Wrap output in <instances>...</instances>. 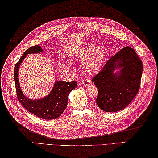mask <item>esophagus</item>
I'll use <instances>...</instances> for the list:
<instances>
[{
	"label": "esophagus",
	"instance_id": "obj_1",
	"mask_svg": "<svg viewBox=\"0 0 158 158\" xmlns=\"http://www.w3.org/2000/svg\"><path fill=\"white\" fill-rule=\"evenodd\" d=\"M82 85H84V86H89L91 85V82L89 81H85L82 82Z\"/></svg>",
	"mask_w": 158,
	"mask_h": 158
}]
</instances>
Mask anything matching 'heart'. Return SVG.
<instances>
[{"label": "heart", "mask_w": 158, "mask_h": 158, "mask_svg": "<svg viewBox=\"0 0 158 158\" xmlns=\"http://www.w3.org/2000/svg\"><path fill=\"white\" fill-rule=\"evenodd\" d=\"M72 56L82 62V69L90 76L100 72L106 62L107 48L103 45L97 46L96 44L87 43L81 48L72 51ZM67 66H65V68Z\"/></svg>", "instance_id": "b5f03b06"}]
</instances>
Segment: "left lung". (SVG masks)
Returning <instances> with one entry per match:
<instances>
[{
  "instance_id": "obj_1",
  "label": "left lung",
  "mask_w": 158,
  "mask_h": 158,
  "mask_svg": "<svg viewBox=\"0 0 158 158\" xmlns=\"http://www.w3.org/2000/svg\"><path fill=\"white\" fill-rule=\"evenodd\" d=\"M142 71V61L130 46L110 58L92 79L98 90L96 104L100 109L116 112L128 106L139 89Z\"/></svg>"
}]
</instances>
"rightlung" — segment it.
Instances as JSON below:
<instances>
[{
	"label": "right lung",
	"instance_id": "right-lung-1",
	"mask_svg": "<svg viewBox=\"0 0 158 158\" xmlns=\"http://www.w3.org/2000/svg\"><path fill=\"white\" fill-rule=\"evenodd\" d=\"M44 50L40 45L31 46L21 57L16 64L14 70L16 95L19 101L27 111L43 119L51 120L57 118L64 111L68 104L69 94L77 86L76 81L69 82L56 81L48 95L40 99H30L22 92L19 81V69L27 55L42 53Z\"/></svg>",
	"mask_w": 158,
	"mask_h": 158
}]
</instances>
